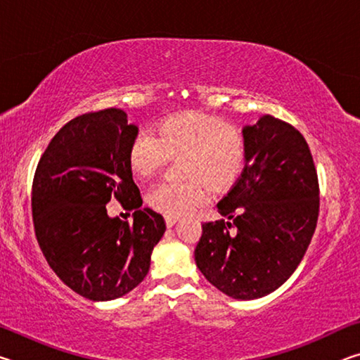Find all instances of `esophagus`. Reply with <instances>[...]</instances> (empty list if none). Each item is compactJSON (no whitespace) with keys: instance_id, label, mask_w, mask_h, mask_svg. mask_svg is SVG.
<instances>
[{"instance_id":"esophagus-1","label":"esophagus","mask_w":360,"mask_h":360,"mask_svg":"<svg viewBox=\"0 0 360 360\" xmlns=\"http://www.w3.org/2000/svg\"><path fill=\"white\" fill-rule=\"evenodd\" d=\"M165 222H167V225L168 227H173V225L178 222V217H172V216H167L165 217Z\"/></svg>"}]
</instances>
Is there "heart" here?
Wrapping results in <instances>:
<instances>
[{
  "instance_id": "b5f03b06",
  "label": "heart",
  "mask_w": 360,
  "mask_h": 360,
  "mask_svg": "<svg viewBox=\"0 0 360 360\" xmlns=\"http://www.w3.org/2000/svg\"><path fill=\"white\" fill-rule=\"evenodd\" d=\"M246 144L236 127L216 115L179 112L158 122L154 131L143 130L133 138L129 163L138 176L158 172L169 158H179L187 182H158L146 195L152 210L181 217L206 202L202 182L212 188L229 186L245 165Z\"/></svg>"
}]
</instances>
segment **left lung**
Instances as JSON below:
<instances>
[{
  "instance_id": "8db88e82",
  "label": "left lung",
  "mask_w": 360,
  "mask_h": 360,
  "mask_svg": "<svg viewBox=\"0 0 360 360\" xmlns=\"http://www.w3.org/2000/svg\"><path fill=\"white\" fill-rule=\"evenodd\" d=\"M246 165L217 203L225 219L203 222L195 262L208 281L254 300L288 281L311 243L319 181L307 139L273 115L243 130Z\"/></svg>"
}]
</instances>
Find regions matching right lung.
I'll list each match as a JSON object with an SVG mask.
<instances>
[{"label":"right lung","instance_id":"1","mask_svg":"<svg viewBox=\"0 0 360 360\" xmlns=\"http://www.w3.org/2000/svg\"><path fill=\"white\" fill-rule=\"evenodd\" d=\"M136 135L122 109L77 115L51 139L36 167V240L56 275L89 300H114L135 289L167 230L162 214L141 208L129 163ZM112 199L136 210L131 224L107 216Z\"/></svg>","mask_w":360,"mask_h":360}]
</instances>
